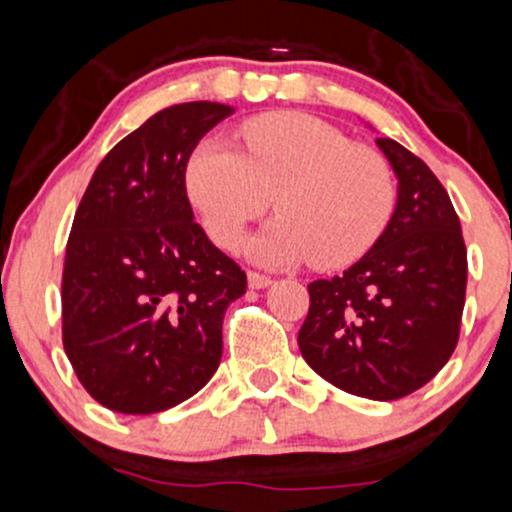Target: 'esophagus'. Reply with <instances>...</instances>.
<instances>
[{"label":"esophagus","mask_w":512,"mask_h":512,"mask_svg":"<svg viewBox=\"0 0 512 512\" xmlns=\"http://www.w3.org/2000/svg\"><path fill=\"white\" fill-rule=\"evenodd\" d=\"M247 284H250V289H265L272 284V277L262 272H247Z\"/></svg>","instance_id":"1"}]
</instances>
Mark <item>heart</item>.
<instances>
[{
	"label": "heart",
	"instance_id": "heart-1",
	"mask_svg": "<svg viewBox=\"0 0 512 512\" xmlns=\"http://www.w3.org/2000/svg\"><path fill=\"white\" fill-rule=\"evenodd\" d=\"M238 137L242 152L223 139H201L184 166L188 203L218 247H240L270 196L279 218L250 245L265 265L311 260L319 270H338L385 233L397 184L378 149L304 112L252 117Z\"/></svg>",
	"mask_w": 512,
	"mask_h": 512
}]
</instances>
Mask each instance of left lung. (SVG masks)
I'll return each instance as SVG.
<instances>
[{"mask_svg": "<svg viewBox=\"0 0 512 512\" xmlns=\"http://www.w3.org/2000/svg\"><path fill=\"white\" fill-rule=\"evenodd\" d=\"M378 147L400 181L395 213L353 267L309 284L299 351L331 385L390 402L427 385L454 353L469 262L432 169L395 139Z\"/></svg>", "mask_w": 512, "mask_h": 512, "instance_id": "1", "label": "left lung"}]
</instances>
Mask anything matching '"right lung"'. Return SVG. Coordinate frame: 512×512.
Instances as JSON below:
<instances>
[{
  "label": "right lung",
  "mask_w": 512,
  "mask_h": 512,
  "mask_svg": "<svg viewBox=\"0 0 512 512\" xmlns=\"http://www.w3.org/2000/svg\"><path fill=\"white\" fill-rule=\"evenodd\" d=\"M230 112L184 102L152 115L107 152L75 211L63 348L107 410L164 412L218 370L225 309L245 294L247 277L193 220L184 166Z\"/></svg>",
  "instance_id": "add662e5"
}]
</instances>
